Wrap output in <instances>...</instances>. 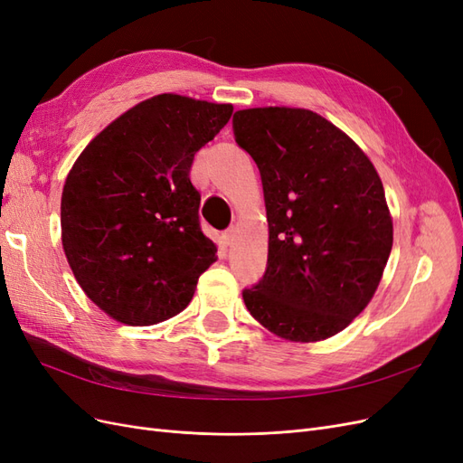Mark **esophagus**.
Instances as JSON below:
<instances>
[{
	"instance_id": "1",
	"label": "esophagus",
	"mask_w": 463,
	"mask_h": 463,
	"mask_svg": "<svg viewBox=\"0 0 463 463\" xmlns=\"http://www.w3.org/2000/svg\"><path fill=\"white\" fill-rule=\"evenodd\" d=\"M233 240H235V230L233 228H230V230H226V232L222 233V243L223 245H232Z\"/></svg>"
}]
</instances>
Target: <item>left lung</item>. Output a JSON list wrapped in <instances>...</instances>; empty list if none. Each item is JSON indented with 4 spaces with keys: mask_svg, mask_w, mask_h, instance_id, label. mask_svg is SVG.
<instances>
[{
    "mask_svg": "<svg viewBox=\"0 0 463 463\" xmlns=\"http://www.w3.org/2000/svg\"><path fill=\"white\" fill-rule=\"evenodd\" d=\"M233 135L259 167L269 220V260L243 289L247 309L279 338L326 340L365 309L383 278L394 240L383 181L311 109H240Z\"/></svg>",
    "mask_w": 463,
    "mask_h": 463,
    "instance_id": "obj_1",
    "label": "left lung"
}]
</instances>
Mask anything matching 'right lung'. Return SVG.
Returning a JSON list of instances; mask_svg holds the SVG:
<instances>
[{
    "label": "right lung",
    "mask_w": 463,
    "mask_h": 463,
    "mask_svg": "<svg viewBox=\"0 0 463 463\" xmlns=\"http://www.w3.org/2000/svg\"><path fill=\"white\" fill-rule=\"evenodd\" d=\"M232 111L158 94L111 121L73 164L61 243L79 286L111 318L150 326L175 317L216 260L189 172Z\"/></svg>",
    "instance_id": "obj_1"
}]
</instances>
